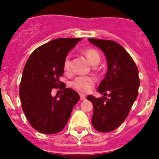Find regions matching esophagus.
Segmentation results:
<instances>
[{
    "label": "esophagus",
    "instance_id": "1",
    "mask_svg": "<svg viewBox=\"0 0 159 159\" xmlns=\"http://www.w3.org/2000/svg\"><path fill=\"white\" fill-rule=\"evenodd\" d=\"M80 96L81 100H84V99H86V97H85V95H83V94H80Z\"/></svg>",
    "mask_w": 159,
    "mask_h": 159
}]
</instances>
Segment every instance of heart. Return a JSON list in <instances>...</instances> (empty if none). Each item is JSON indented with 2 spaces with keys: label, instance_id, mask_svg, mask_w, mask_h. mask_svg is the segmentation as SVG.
I'll return each mask as SVG.
<instances>
[{
  "label": "heart",
  "instance_id": "b5f03b06",
  "mask_svg": "<svg viewBox=\"0 0 159 159\" xmlns=\"http://www.w3.org/2000/svg\"><path fill=\"white\" fill-rule=\"evenodd\" d=\"M84 55L86 56L89 62L92 65H97L100 61V55L99 52L94 48H87L84 51ZM71 56L67 55L64 61V70L66 72L71 71ZM95 83V79L92 76H79L73 80L71 85L73 88L80 92H88L93 88Z\"/></svg>",
  "mask_w": 159,
  "mask_h": 159
}]
</instances>
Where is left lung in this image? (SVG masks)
I'll use <instances>...</instances> for the list:
<instances>
[{
  "mask_svg": "<svg viewBox=\"0 0 159 159\" xmlns=\"http://www.w3.org/2000/svg\"><path fill=\"white\" fill-rule=\"evenodd\" d=\"M88 40L104 52L108 65L106 77L98 87V92L104 97H87L93 104L92 125L98 131L110 132L123 123L137 98L139 70L132 57L117 42L92 38Z\"/></svg>",
  "mask_w": 159,
  "mask_h": 159,
  "instance_id": "8db88e82",
  "label": "left lung"
}]
</instances>
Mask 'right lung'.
I'll return each mask as SVG.
<instances>
[{"mask_svg": "<svg viewBox=\"0 0 159 159\" xmlns=\"http://www.w3.org/2000/svg\"><path fill=\"white\" fill-rule=\"evenodd\" d=\"M81 38H58L37 48L23 70L20 99L28 121L43 134H56L67 125L71 111L80 99L75 91L60 81L68 52ZM53 88L63 90L60 97L51 95Z\"/></svg>", "mask_w": 159, "mask_h": 159, "instance_id": "1", "label": "right lung"}]
</instances>
